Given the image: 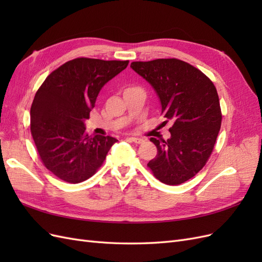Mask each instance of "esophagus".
<instances>
[{
    "mask_svg": "<svg viewBox=\"0 0 262 262\" xmlns=\"http://www.w3.org/2000/svg\"><path fill=\"white\" fill-rule=\"evenodd\" d=\"M132 142H134V143H137V144H142L144 142V140L143 139H141V138H134V137H131V138H129Z\"/></svg>",
    "mask_w": 262,
    "mask_h": 262,
    "instance_id": "esophagus-1",
    "label": "esophagus"
}]
</instances>
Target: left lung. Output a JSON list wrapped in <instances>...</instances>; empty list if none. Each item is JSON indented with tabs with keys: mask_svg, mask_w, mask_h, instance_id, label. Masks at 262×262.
Segmentation results:
<instances>
[{
	"mask_svg": "<svg viewBox=\"0 0 262 262\" xmlns=\"http://www.w3.org/2000/svg\"><path fill=\"white\" fill-rule=\"evenodd\" d=\"M131 68L157 93L164 122H173L170 139L150 138L157 155L148 168L163 184L180 185L203 168L215 144L222 123L215 86L199 69L178 59L137 61Z\"/></svg>",
	"mask_w": 262,
	"mask_h": 262,
	"instance_id": "left-lung-1",
	"label": "left lung"
}]
</instances>
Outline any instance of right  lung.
Here are the masks:
<instances>
[{"label": "right lung", "instance_id": "1", "mask_svg": "<svg viewBox=\"0 0 262 262\" xmlns=\"http://www.w3.org/2000/svg\"><path fill=\"white\" fill-rule=\"evenodd\" d=\"M129 61L76 58L50 73L30 108V132L45 167L70 184L92 177L104 163L112 137L86 133L96 98L108 81Z\"/></svg>", "mask_w": 262, "mask_h": 262}]
</instances>
